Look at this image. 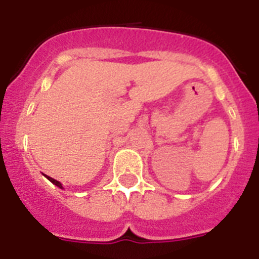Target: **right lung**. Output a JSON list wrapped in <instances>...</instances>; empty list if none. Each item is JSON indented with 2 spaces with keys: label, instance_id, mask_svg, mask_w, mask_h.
I'll return each mask as SVG.
<instances>
[{
  "label": "right lung",
  "instance_id": "obj_1",
  "mask_svg": "<svg viewBox=\"0 0 259 259\" xmlns=\"http://www.w3.org/2000/svg\"><path fill=\"white\" fill-rule=\"evenodd\" d=\"M45 176H47V175H45ZM47 178H48V180H50V182L53 183V184L57 185V187H58V188H63V187H62V184H61V183L58 182V180L53 179V178H50V176H47Z\"/></svg>",
  "mask_w": 259,
  "mask_h": 259
}]
</instances>
